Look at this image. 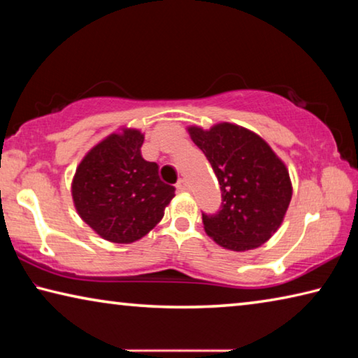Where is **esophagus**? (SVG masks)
Segmentation results:
<instances>
[{"mask_svg":"<svg viewBox=\"0 0 358 358\" xmlns=\"http://www.w3.org/2000/svg\"><path fill=\"white\" fill-rule=\"evenodd\" d=\"M175 186H177V189H178L180 192H185V191L189 189V185H187L186 180H178V183L175 185Z\"/></svg>","mask_w":358,"mask_h":358,"instance_id":"obj_1","label":"esophagus"}]
</instances>
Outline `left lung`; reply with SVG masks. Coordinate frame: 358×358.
Instances as JSON below:
<instances>
[{"label":"left lung","instance_id":"left-lung-1","mask_svg":"<svg viewBox=\"0 0 358 358\" xmlns=\"http://www.w3.org/2000/svg\"><path fill=\"white\" fill-rule=\"evenodd\" d=\"M187 131L221 187L220 210L202 213L205 232L232 251L264 245L281 226L292 197L286 166L268 143L240 126L221 123L210 131L197 126Z\"/></svg>","mask_w":358,"mask_h":358}]
</instances>
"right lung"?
Wrapping results in <instances>:
<instances>
[{"label": "right lung", "mask_w": 358, "mask_h": 358, "mask_svg": "<svg viewBox=\"0 0 358 358\" xmlns=\"http://www.w3.org/2000/svg\"><path fill=\"white\" fill-rule=\"evenodd\" d=\"M142 143L136 129L108 136L83 157L72 181L78 215L113 243L147 235L175 196V187L161 181L156 162L142 157Z\"/></svg>", "instance_id": "add662e5"}]
</instances>
